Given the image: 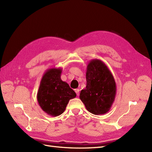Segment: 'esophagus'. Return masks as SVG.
Instances as JSON below:
<instances>
[{
  "instance_id": "1",
  "label": "esophagus",
  "mask_w": 152,
  "mask_h": 152,
  "mask_svg": "<svg viewBox=\"0 0 152 152\" xmlns=\"http://www.w3.org/2000/svg\"><path fill=\"white\" fill-rule=\"evenodd\" d=\"M75 93H76V94H77V96H79V89H76L75 90Z\"/></svg>"
}]
</instances>
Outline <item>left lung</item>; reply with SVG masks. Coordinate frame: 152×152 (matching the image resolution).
<instances>
[{"instance_id":"obj_1","label":"left lung","mask_w":152,"mask_h":152,"mask_svg":"<svg viewBox=\"0 0 152 152\" xmlns=\"http://www.w3.org/2000/svg\"><path fill=\"white\" fill-rule=\"evenodd\" d=\"M86 87L79 98L87 111L94 115L107 113L115 98L117 87L112 73L104 63L93 59L86 71Z\"/></svg>"}]
</instances>
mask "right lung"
I'll return each mask as SVG.
<instances>
[{"label": "right lung", "mask_w": 152, "mask_h": 152, "mask_svg": "<svg viewBox=\"0 0 152 152\" xmlns=\"http://www.w3.org/2000/svg\"><path fill=\"white\" fill-rule=\"evenodd\" d=\"M61 68H51L45 71L37 95L40 108L53 117L62 114L69 101L76 97L75 91L61 79Z\"/></svg>", "instance_id": "obj_1"}]
</instances>
